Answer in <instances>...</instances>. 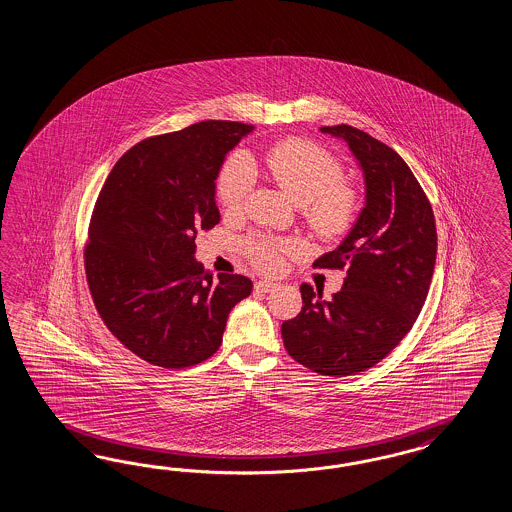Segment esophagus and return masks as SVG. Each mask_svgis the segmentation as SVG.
Listing matches in <instances>:
<instances>
[{
    "label": "esophagus",
    "mask_w": 512,
    "mask_h": 512,
    "mask_svg": "<svg viewBox=\"0 0 512 512\" xmlns=\"http://www.w3.org/2000/svg\"><path fill=\"white\" fill-rule=\"evenodd\" d=\"M276 285H278V283H274V281H266V279H263V281H257V283H255V291H261V293H270V291H274V289H276Z\"/></svg>",
    "instance_id": "esophagus-1"
}]
</instances>
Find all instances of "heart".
I'll list each match as a JSON object with an SVG mask.
<instances>
[{
	"instance_id": "1",
	"label": "heart",
	"mask_w": 512,
	"mask_h": 512,
	"mask_svg": "<svg viewBox=\"0 0 512 512\" xmlns=\"http://www.w3.org/2000/svg\"><path fill=\"white\" fill-rule=\"evenodd\" d=\"M270 176L296 204L313 233L323 240H336L351 231L358 216L357 187L343 182V167L334 155L313 142L289 139L278 142L264 155ZM255 186V169L248 155L238 152L227 159L219 172L216 195L225 210H236L248 199ZM295 240H283L255 234L244 242L249 261L263 270L276 272L283 255L295 253Z\"/></svg>"
}]
</instances>
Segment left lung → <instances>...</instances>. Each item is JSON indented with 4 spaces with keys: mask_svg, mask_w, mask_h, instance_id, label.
Here are the masks:
<instances>
[{
    "mask_svg": "<svg viewBox=\"0 0 512 512\" xmlns=\"http://www.w3.org/2000/svg\"><path fill=\"white\" fill-rule=\"evenodd\" d=\"M321 131L357 157L366 206L338 249L313 263L345 270L341 291L323 300L302 283V310L281 325V336L311 372L343 377L381 362L415 325L434 276L437 231L424 189L390 146L351 125Z\"/></svg>",
    "mask_w": 512,
    "mask_h": 512,
    "instance_id": "8db88e82",
    "label": "left lung"
}]
</instances>
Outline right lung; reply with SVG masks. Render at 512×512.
<instances>
[{
	"mask_svg": "<svg viewBox=\"0 0 512 512\" xmlns=\"http://www.w3.org/2000/svg\"><path fill=\"white\" fill-rule=\"evenodd\" d=\"M253 125L208 120L140 140L93 206L84 268L95 310L137 357L180 370L212 357L229 311L251 295L240 274L212 278L195 238L219 223L216 178Z\"/></svg>",
	"mask_w": 512,
	"mask_h": 512,
	"instance_id": "add662e5",
	"label": "right lung"
}]
</instances>
